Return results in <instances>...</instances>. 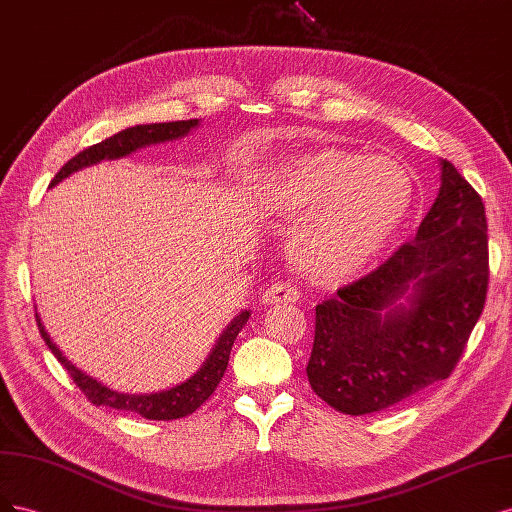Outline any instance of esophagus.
<instances>
[{"label":"esophagus","mask_w":512,"mask_h":512,"mask_svg":"<svg viewBox=\"0 0 512 512\" xmlns=\"http://www.w3.org/2000/svg\"><path fill=\"white\" fill-rule=\"evenodd\" d=\"M263 304H283V302H295L300 300V289L291 283H272L261 295Z\"/></svg>","instance_id":"obj_1"}]
</instances>
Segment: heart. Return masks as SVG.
Listing matches in <instances>:
<instances>
[{
  "mask_svg": "<svg viewBox=\"0 0 512 512\" xmlns=\"http://www.w3.org/2000/svg\"><path fill=\"white\" fill-rule=\"evenodd\" d=\"M257 200L285 217L306 213L293 255L308 276L340 283L364 270L400 227L412 180L389 157L325 148L276 161L259 178Z\"/></svg>",
  "mask_w": 512,
  "mask_h": 512,
  "instance_id": "heart-1",
  "label": "heart"
}]
</instances>
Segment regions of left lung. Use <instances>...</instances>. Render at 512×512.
<instances>
[{
  "label": "left lung",
  "mask_w": 512,
  "mask_h": 512,
  "mask_svg": "<svg viewBox=\"0 0 512 512\" xmlns=\"http://www.w3.org/2000/svg\"><path fill=\"white\" fill-rule=\"evenodd\" d=\"M487 219L481 195L442 159V185L415 240L317 306L306 366L321 400L370 415L449 378L485 308ZM406 297L408 307L397 304Z\"/></svg>",
  "instance_id": "left-lung-1"
}]
</instances>
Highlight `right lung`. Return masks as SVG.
I'll use <instances>...</instances> for the list:
<instances>
[{
	"instance_id": "right-lung-1",
	"label": "right lung",
	"mask_w": 512,
	"mask_h": 512,
	"mask_svg": "<svg viewBox=\"0 0 512 512\" xmlns=\"http://www.w3.org/2000/svg\"><path fill=\"white\" fill-rule=\"evenodd\" d=\"M197 125V119H189V121H172V123H151V125H136V127H127L119 134H114L110 138H106L104 142H97L85 151H80L76 157H72L65 166L55 174L53 185L61 183L65 176H70L72 172L93 166V163L102 161V159H119L125 157L129 153L138 151V148L146 146V144H157V142H166V140H176L180 136L189 134V129ZM38 321V329L44 338V342L48 344L51 353L61 361V366L68 370V374L72 376V381L76 383V387L87 395V400L95 406H110L117 410H129L136 412V415L151 419V421H172V419H183L191 412H195L200 408L210 395L217 389V385L221 383V378L227 370V361H229V353H232V346L236 336L240 334L242 325L249 321V310H244L242 315H238L232 325H227L225 332L221 334L217 346H214L210 357L206 359V364L197 370L195 376H191L187 383H180L168 391L161 393H151V395H127V393H117L108 387H104L102 383H97L95 378L87 376L85 372H80L74 364H70L68 359L63 357V353L57 349L55 342L51 340V336L46 334V329L40 321V317L36 315Z\"/></svg>"
}]
</instances>
